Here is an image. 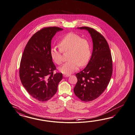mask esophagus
Instances as JSON below:
<instances>
[{
    "instance_id": "34e87169",
    "label": "esophagus",
    "mask_w": 135,
    "mask_h": 135,
    "mask_svg": "<svg viewBox=\"0 0 135 135\" xmlns=\"http://www.w3.org/2000/svg\"><path fill=\"white\" fill-rule=\"evenodd\" d=\"M70 75H68V74H64L63 75V77H68Z\"/></svg>"
}]
</instances>
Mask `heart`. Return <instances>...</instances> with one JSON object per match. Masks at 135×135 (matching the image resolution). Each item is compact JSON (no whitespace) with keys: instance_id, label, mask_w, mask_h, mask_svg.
I'll return each instance as SVG.
<instances>
[{"instance_id":"1","label":"heart","mask_w":135,"mask_h":135,"mask_svg":"<svg viewBox=\"0 0 135 135\" xmlns=\"http://www.w3.org/2000/svg\"><path fill=\"white\" fill-rule=\"evenodd\" d=\"M58 46L59 49L52 47L50 51L51 59L58 65L62 63V52L69 51V61L59 68L64 74H70L76 71L80 66L86 65L91 58V47L89 41L76 33L70 32L66 34L59 42Z\"/></svg>"}]
</instances>
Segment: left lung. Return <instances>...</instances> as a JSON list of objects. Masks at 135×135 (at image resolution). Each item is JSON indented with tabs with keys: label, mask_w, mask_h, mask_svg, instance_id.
Instances as JSON below:
<instances>
[{
	"label": "left lung",
	"mask_w": 135,
	"mask_h": 135,
	"mask_svg": "<svg viewBox=\"0 0 135 135\" xmlns=\"http://www.w3.org/2000/svg\"><path fill=\"white\" fill-rule=\"evenodd\" d=\"M87 30L93 41V51L86 67L76 75L78 81L74 88L75 95L81 101H91L106 89L113 73V61L109 45L104 37L91 27Z\"/></svg>",
	"instance_id": "1"
}]
</instances>
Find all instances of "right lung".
<instances>
[{
  "instance_id": "right-lung-1",
  "label": "right lung",
  "mask_w": 135,
  "mask_h": 135,
  "mask_svg": "<svg viewBox=\"0 0 135 135\" xmlns=\"http://www.w3.org/2000/svg\"><path fill=\"white\" fill-rule=\"evenodd\" d=\"M62 30L53 26L39 30L29 39L22 55L20 80L29 94L39 101L51 98L62 79V73H54L56 69L50 55L51 39Z\"/></svg>"
}]
</instances>
